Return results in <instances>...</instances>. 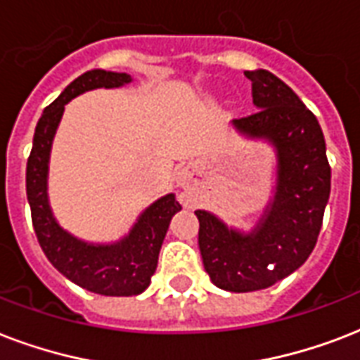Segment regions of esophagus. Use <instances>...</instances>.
<instances>
[{"mask_svg":"<svg viewBox=\"0 0 360 360\" xmlns=\"http://www.w3.org/2000/svg\"><path fill=\"white\" fill-rule=\"evenodd\" d=\"M188 180H189L188 172H182V174L178 176V184H180V186H186V184H188Z\"/></svg>","mask_w":360,"mask_h":360,"instance_id":"1","label":"esophagus"}]
</instances>
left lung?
I'll return each instance as SVG.
<instances>
[{
  "label": "left lung",
  "instance_id": "8db88e82",
  "mask_svg": "<svg viewBox=\"0 0 360 360\" xmlns=\"http://www.w3.org/2000/svg\"><path fill=\"white\" fill-rule=\"evenodd\" d=\"M244 75L252 80L257 110L233 120V125L276 148L274 199L252 233L229 229L210 212L195 210L205 270L214 285L233 293L266 289L304 264L316 248L330 195L327 146L314 112L269 71Z\"/></svg>",
  "mask_w": 360,
  "mask_h": 360
}]
</instances>
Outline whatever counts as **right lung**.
<instances>
[{
    "instance_id": "obj_1",
    "label": "right lung",
    "mask_w": 360,
    "mask_h": 360,
    "mask_svg": "<svg viewBox=\"0 0 360 360\" xmlns=\"http://www.w3.org/2000/svg\"><path fill=\"white\" fill-rule=\"evenodd\" d=\"M127 82H131L127 73L103 69H94L75 79L43 110L26 167V193L32 208L33 229L46 259L67 280L91 293L107 297H131L142 293L150 285L171 218L182 206L174 193L165 195L142 212L129 235L120 242L88 244L61 229L54 219L46 195V176L52 139L67 103L88 90L118 88Z\"/></svg>"
}]
</instances>
